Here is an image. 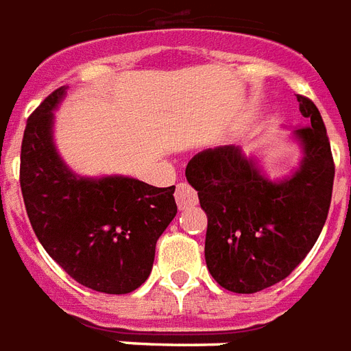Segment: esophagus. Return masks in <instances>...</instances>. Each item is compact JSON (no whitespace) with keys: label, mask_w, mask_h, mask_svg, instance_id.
<instances>
[{"label":"esophagus","mask_w":351,"mask_h":351,"mask_svg":"<svg viewBox=\"0 0 351 351\" xmlns=\"http://www.w3.org/2000/svg\"><path fill=\"white\" fill-rule=\"evenodd\" d=\"M176 202L179 209H189L198 204V194L189 183H178L176 186Z\"/></svg>","instance_id":"esophagus-1"}]
</instances>
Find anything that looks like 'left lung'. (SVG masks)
<instances>
[{"instance_id":"8db88e82","label":"left lung","mask_w":351,"mask_h":351,"mask_svg":"<svg viewBox=\"0 0 351 351\" xmlns=\"http://www.w3.org/2000/svg\"><path fill=\"white\" fill-rule=\"evenodd\" d=\"M298 101L306 127L293 136L303 158L288 178L269 179L235 145L200 151L186 165V181L207 215V269L235 293L284 280L326 224L335 179L331 145L316 104L301 95Z\"/></svg>"}]
</instances>
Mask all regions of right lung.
Returning <instances> with one entry per match:
<instances>
[{"instance_id":"right-lung-1","label":"right lung","mask_w":351,"mask_h":351,"mask_svg":"<svg viewBox=\"0 0 351 351\" xmlns=\"http://www.w3.org/2000/svg\"><path fill=\"white\" fill-rule=\"evenodd\" d=\"M65 91L63 86L48 95L25 125V211L40 245L76 282L102 293H130L149 277L157 239L178 213L176 186L76 176L53 144V110Z\"/></svg>"}]
</instances>
